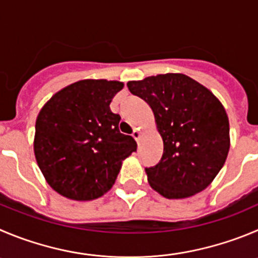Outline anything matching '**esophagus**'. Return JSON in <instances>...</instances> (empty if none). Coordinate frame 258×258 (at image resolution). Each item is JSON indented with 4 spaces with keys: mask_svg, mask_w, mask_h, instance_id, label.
Here are the masks:
<instances>
[{
    "mask_svg": "<svg viewBox=\"0 0 258 258\" xmlns=\"http://www.w3.org/2000/svg\"><path fill=\"white\" fill-rule=\"evenodd\" d=\"M132 137H134V139H135V140H136V141H139V139H140V131H139V130L135 128L134 132H132Z\"/></svg>",
    "mask_w": 258,
    "mask_h": 258,
    "instance_id": "34e87169",
    "label": "esophagus"
}]
</instances>
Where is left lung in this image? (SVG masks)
<instances>
[{
	"mask_svg": "<svg viewBox=\"0 0 258 258\" xmlns=\"http://www.w3.org/2000/svg\"><path fill=\"white\" fill-rule=\"evenodd\" d=\"M127 86L150 105L164 146L158 164L145 168L151 188L167 199H186L205 189L229 151V121L223 104L182 74L156 75Z\"/></svg>",
	"mask_w": 258,
	"mask_h": 258,
	"instance_id": "1",
	"label": "left lung"
}]
</instances>
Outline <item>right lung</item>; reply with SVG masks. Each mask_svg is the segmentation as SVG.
Listing matches in <instances>:
<instances>
[{
	"instance_id": "obj_1",
	"label": "right lung",
	"mask_w": 258,
	"mask_h": 258,
	"mask_svg": "<svg viewBox=\"0 0 258 258\" xmlns=\"http://www.w3.org/2000/svg\"><path fill=\"white\" fill-rule=\"evenodd\" d=\"M123 83L81 80L48 100L35 122L37 163L54 191L89 201L114 184L122 162L136 141L118 130L119 114L109 104Z\"/></svg>"
}]
</instances>
